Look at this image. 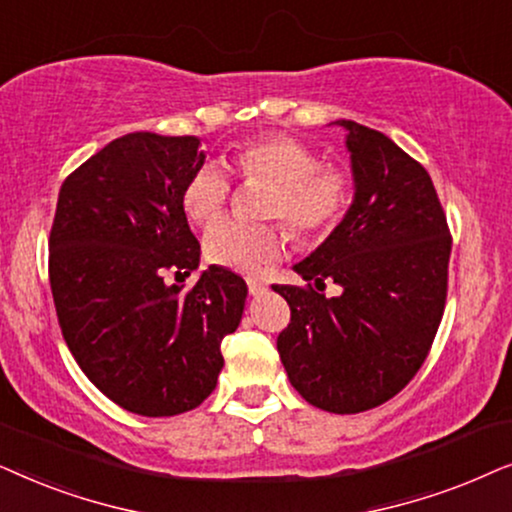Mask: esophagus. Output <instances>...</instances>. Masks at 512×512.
<instances>
[{
  "label": "esophagus",
  "mask_w": 512,
  "mask_h": 512,
  "mask_svg": "<svg viewBox=\"0 0 512 512\" xmlns=\"http://www.w3.org/2000/svg\"><path fill=\"white\" fill-rule=\"evenodd\" d=\"M248 290H250V295H252V297L262 295V292H267V290H269V281H267V278L250 276V278H248Z\"/></svg>",
  "instance_id": "obj_1"
}]
</instances>
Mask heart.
<instances>
[{"mask_svg":"<svg viewBox=\"0 0 512 512\" xmlns=\"http://www.w3.org/2000/svg\"><path fill=\"white\" fill-rule=\"evenodd\" d=\"M234 166L243 180L274 185L264 215L290 227L299 243L323 241L349 213L356 196V177L342 163H323L318 152L288 135L248 140L234 152ZM231 182L222 168L203 166L189 177L182 206L196 224H213L224 213ZM288 248L281 224H245L222 220L203 238L206 260L215 267L255 274L276 262Z\"/></svg>","mask_w":512,"mask_h":512,"instance_id":"heart-1","label":"heart"}]
</instances>
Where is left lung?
Wrapping results in <instances>:
<instances>
[{"label":"left lung","mask_w":512,"mask_h":512,"mask_svg":"<svg viewBox=\"0 0 512 512\" xmlns=\"http://www.w3.org/2000/svg\"><path fill=\"white\" fill-rule=\"evenodd\" d=\"M344 126L356 199L342 224L274 285L290 306L276 346L306 403L335 414L384 405L414 379L447 302L452 234L431 175L391 138ZM327 282L343 288L325 298Z\"/></svg>","instance_id":"8db88e82"}]
</instances>
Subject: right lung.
I'll return each mask as SVG.
<instances>
[{"label":"right lung","instance_id":"1","mask_svg":"<svg viewBox=\"0 0 512 512\" xmlns=\"http://www.w3.org/2000/svg\"><path fill=\"white\" fill-rule=\"evenodd\" d=\"M194 135L128 133L67 175L49 236V281L67 349L112 403L175 417L213 393L220 344L241 323L248 285L199 267L182 192L203 166Z\"/></svg>","mask_w":512,"mask_h":512}]
</instances>
